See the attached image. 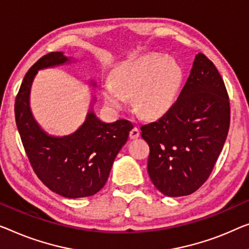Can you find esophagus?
I'll return each mask as SVG.
<instances>
[{"instance_id": "esophagus-1", "label": "esophagus", "mask_w": 249, "mask_h": 249, "mask_svg": "<svg viewBox=\"0 0 249 249\" xmlns=\"http://www.w3.org/2000/svg\"><path fill=\"white\" fill-rule=\"evenodd\" d=\"M140 136V129L137 127H134L131 129V132H129V137H131L132 140H135L137 137Z\"/></svg>"}]
</instances>
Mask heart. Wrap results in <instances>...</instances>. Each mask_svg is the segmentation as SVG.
Listing matches in <instances>:
<instances>
[{
  "label": "heart",
  "instance_id": "heart-1",
  "mask_svg": "<svg viewBox=\"0 0 249 249\" xmlns=\"http://www.w3.org/2000/svg\"><path fill=\"white\" fill-rule=\"evenodd\" d=\"M183 70L165 55L150 53L129 59L114 70L113 81H105L103 97L114 108L126 105L134 95V105L146 117H157L170 109L179 94Z\"/></svg>",
  "mask_w": 249,
  "mask_h": 249
}]
</instances>
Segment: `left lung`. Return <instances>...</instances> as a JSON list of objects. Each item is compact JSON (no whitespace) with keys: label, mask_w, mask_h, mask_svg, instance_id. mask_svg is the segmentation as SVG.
<instances>
[{"label":"left lung","mask_w":249,"mask_h":249,"mask_svg":"<svg viewBox=\"0 0 249 249\" xmlns=\"http://www.w3.org/2000/svg\"><path fill=\"white\" fill-rule=\"evenodd\" d=\"M231 124L225 83L205 54L196 55L177 102L158 121L141 127L150 146L147 172L169 196L194 194L209 178Z\"/></svg>","instance_id":"8db88e82"}]
</instances>
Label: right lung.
<instances>
[{
	"label": "right lung",
	"mask_w": 249,
	"mask_h": 249,
	"mask_svg": "<svg viewBox=\"0 0 249 249\" xmlns=\"http://www.w3.org/2000/svg\"><path fill=\"white\" fill-rule=\"evenodd\" d=\"M68 61L62 53H50L40 58L25 73L14 113L33 171L51 191L75 199L94 196L105 185L115 158L127 142L133 125L126 120L104 123L90 109L75 133L62 137L48 135L30 109L31 85L38 70Z\"/></svg>",
	"instance_id": "1"
}]
</instances>
